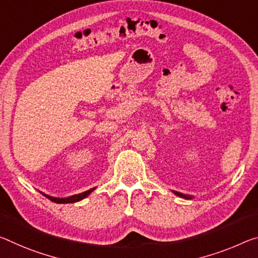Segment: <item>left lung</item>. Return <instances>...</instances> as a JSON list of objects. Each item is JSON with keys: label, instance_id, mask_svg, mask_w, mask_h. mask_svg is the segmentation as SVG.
Wrapping results in <instances>:
<instances>
[{"label": "left lung", "instance_id": "8db88e82", "mask_svg": "<svg viewBox=\"0 0 258 258\" xmlns=\"http://www.w3.org/2000/svg\"><path fill=\"white\" fill-rule=\"evenodd\" d=\"M174 194H177L178 196H180V198H183V199H191L189 195H185V194H181V193H178V191H174Z\"/></svg>", "mask_w": 258, "mask_h": 258}]
</instances>
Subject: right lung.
Wrapping results in <instances>:
<instances>
[{"instance_id": "obj_1", "label": "right lung", "mask_w": 258, "mask_h": 258, "mask_svg": "<svg viewBox=\"0 0 258 258\" xmlns=\"http://www.w3.org/2000/svg\"><path fill=\"white\" fill-rule=\"evenodd\" d=\"M93 190H94V188H93V189L87 190V191H84V193H80V194H77V195H72V196H70V198H65V199L52 198V196H49V195H46V194H43V195L46 196V198H48L49 200H50V201L56 202V203H73V202H78V201H80V200L85 199L86 196H88L89 194L92 193Z\"/></svg>"}]
</instances>
